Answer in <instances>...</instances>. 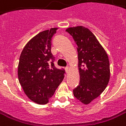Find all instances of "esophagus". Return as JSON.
<instances>
[{
	"mask_svg": "<svg viewBox=\"0 0 126 126\" xmlns=\"http://www.w3.org/2000/svg\"><path fill=\"white\" fill-rule=\"evenodd\" d=\"M65 71H66V72H67V73H68V72H70V68H69L68 67H66V68H65Z\"/></svg>",
	"mask_w": 126,
	"mask_h": 126,
	"instance_id": "esophagus-1",
	"label": "esophagus"
}]
</instances>
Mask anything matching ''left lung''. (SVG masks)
<instances>
[{"instance_id": "left-lung-1", "label": "left lung", "mask_w": 126, "mask_h": 126, "mask_svg": "<svg viewBox=\"0 0 126 126\" xmlns=\"http://www.w3.org/2000/svg\"><path fill=\"white\" fill-rule=\"evenodd\" d=\"M71 35L78 52L79 84L73 90L75 97L88 105L106 89L110 78L108 55L89 29L79 26L66 30Z\"/></svg>"}]
</instances>
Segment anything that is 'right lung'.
<instances>
[{
	"instance_id": "right-lung-1",
	"label": "right lung",
	"mask_w": 126,
	"mask_h": 126,
	"mask_svg": "<svg viewBox=\"0 0 126 126\" xmlns=\"http://www.w3.org/2000/svg\"><path fill=\"white\" fill-rule=\"evenodd\" d=\"M59 28L39 33L25 45L20 55L18 78L24 93L38 105L49 102L64 79V71L54 67L51 52V37Z\"/></svg>"
}]
</instances>
